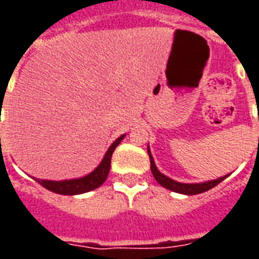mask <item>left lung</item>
I'll use <instances>...</instances> for the list:
<instances>
[{"label": "left lung", "mask_w": 259, "mask_h": 259, "mask_svg": "<svg viewBox=\"0 0 259 259\" xmlns=\"http://www.w3.org/2000/svg\"><path fill=\"white\" fill-rule=\"evenodd\" d=\"M148 155H150V162H151V172L154 175L155 180H157L159 185L163 186L165 189L175 191V193H180V194H200V193L208 191L212 187L219 185L222 180H225L229 176V175H226V176H222L219 179L209 180V182H204V183H191V185H189V183H179V182H175V180L169 179L168 176H165V175H162L158 170L157 166H155V162H154V158H152L151 152H150V148H148Z\"/></svg>", "instance_id": "1"}]
</instances>
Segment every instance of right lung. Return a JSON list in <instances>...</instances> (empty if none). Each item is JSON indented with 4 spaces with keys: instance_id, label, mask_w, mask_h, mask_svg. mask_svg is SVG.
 <instances>
[{
    "instance_id": "1",
    "label": "right lung",
    "mask_w": 259,
    "mask_h": 259,
    "mask_svg": "<svg viewBox=\"0 0 259 259\" xmlns=\"http://www.w3.org/2000/svg\"><path fill=\"white\" fill-rule=\"evenodd\" d=\"M124 135L118 137L116 140L113 141L111 147L108 148L105 157L102 158L101 163L97 166L91 174H89L84 178H79V179H72V180H62V182H54V180H40L36 179L42 187H46L47 190L57 193V194H64V195H76V194H83L87 191H91L100 187V186L105 182L108 174H109V169H111V158L115 151V148L119 146V143L123 140Z\"/></svg>"
}]
</instances>
